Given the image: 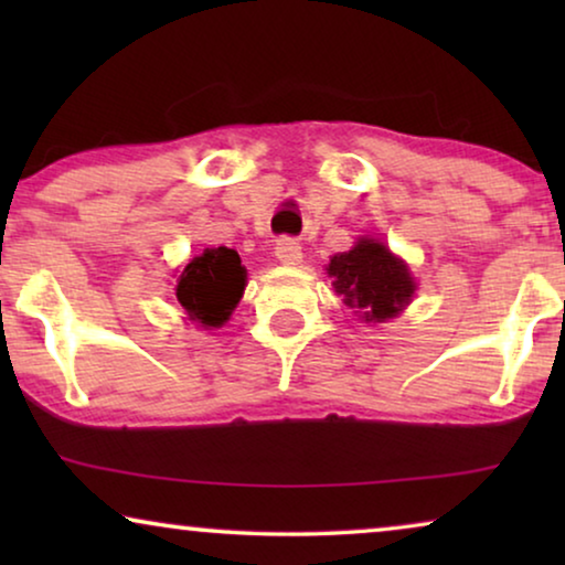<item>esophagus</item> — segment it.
<instances>
[{
	"mask_svg": "<svg viewBox=\"0 0 565 565\" xmlns=\"http://www.w3.org/2000/svg\"><path fill=\"white\" fill-rule=\"evenodd\" d=\"M275 257L280 259L282 265H300L303 252H300V244L296 242V238L282 236V238H277V244H275Z\"/></svg>",
	"mask_w": 565,
	"mask_h": 565,
	"instance_id": "1",
	"label": "esophagus"
}]
</instances>
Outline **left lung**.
<instances>
[{
  "label": "left lung",
  "mask_w": 565,
  "mask_h": 565,
  "mask_svg": "<svg viewBox=\"0 0 565 565\" xmlns=\"http://www.w3.org/2000/svg\"><path fill=\"white\" fill-rule=\"evenodd\" d=\"M329 275L334 277L337 292L344 303L360 308L365 321H385L396 316L414 296V280L388 246L375 238H360L350 252L337 254L329 262Z\"/></svg>",
  "instance_id": "obj_1"
}]
</instances>
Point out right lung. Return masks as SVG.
<instances>
[{
	"mask_svg": "<svg viewBox=\"0 0 565 565\" xmlns=\"http://www.w3.org/2000/svg\"><path fill=\"white\" fill-rule=\"evenodd\" d=\"M246 269L242 257L228 246L205 249L203 257H195L182 269L177 282V300L192 321L205 329H218L228 321L238 298L244 296Z\"/></svg>",
	"mask_w": 565,
	"mask_h": 565,
	"instance_id": "1",
	"label": "right lung"
}]
</instances>
